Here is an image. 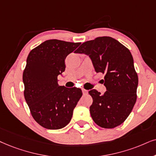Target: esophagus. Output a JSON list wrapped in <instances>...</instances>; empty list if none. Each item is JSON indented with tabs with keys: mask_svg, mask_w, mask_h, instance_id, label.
I'll use <instances>...</instances> for the list:
<instances>
[{
	"mask_svg": "<svg viewBox=\"0 0 156 156\" xmlns=\"http://www.w3.org/2000/svg\"><path fill=\"white\" fill-rule=\"evenodd\" d=\"M82 91H83V94H87L88 93V90L84 89V88H82Z\"/></svg>",
	"mask_w": 156,
	"mask_h": 156,
	"instance_id": "34e87169",
	"label": "esophagus"
}]
</instances>
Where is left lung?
<instances>
[{"instance_id": "8db88e82", "label": "left lung", "mask_w": 156, "mask_h": 156, "mask_svg": "<svg viewBox=\"0 0 156 156\" xmlns=\"http://www.w3.org/2000/svg\"><path fill=\"white\" fill-rule=\"evenodd\" d=\"M76 53L88 55L96 73L105 75L106 91H88L93 103L90 113L99 127L112 129L125 121L137 100L138 76L130 51L110 37H96L85 42Z\"/></svg>"}]
</instances>
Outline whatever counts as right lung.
<instances>
[{"mask_svg":"<svg viewBox=\"0 0 156 156\" xmlns=\"http://www.w3.org/2000/svg\"><path fill=\"white\" fill-rule=\"evenodd\" d=\"M80 44L49 39L30 51L23 73L24 98L35 121L49 129L66 127L82 96L78 88L58 83V75L66 70L65 60Z\"/></svg>","mask_w":156,"mask_h":156,"instance_id":"obj_1","label":"right lung"}]
</instances>
